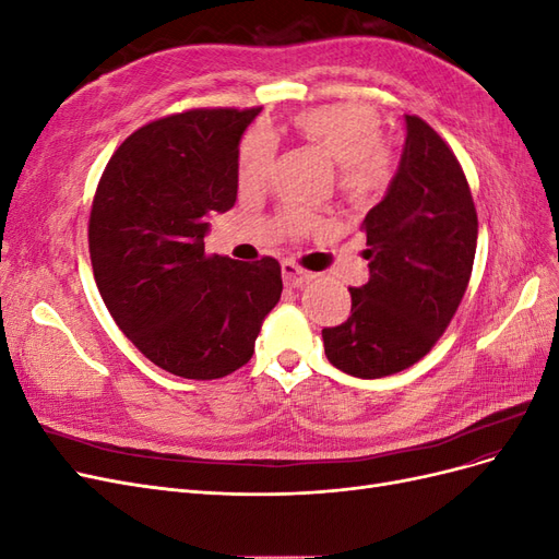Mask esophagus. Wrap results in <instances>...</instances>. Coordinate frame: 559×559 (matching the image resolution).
I'll use <instances>...</instances> for the list:
<instances>
[{
	"label": "esophagus",
	"mask_w": 559,
	"mask_h": 559,
	"mask_svg": "<svg viewBox=\"0 0 559 559\" xmlns=\"http://www.w3.org/2000/svg\"><path fill=\"white\" fill-rule=\"evenodd\" d=\"M282 280H284L286 286H294V289H296V286H302L310 280V273H308V270L294 265V263H282Z\"/></svg>",
	"instance_id": "obj_1"
}]
</instances>
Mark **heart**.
<instances>
[{
  "instance_id": "obj_1",
  "label": "heart",
  "mask_w": 559,
  "mask_h": 559,
  "mask_svg": "<svg viewBox=\"0 0 559 559\" xmlns=\"http://www.w3.org/2000/svg\"><path fill=\"white\" fill-rule=\"evenodd\" d=\"M294 128L337 165V189L352 202H368L384 191L389 181V156L382 148L380 116L354 103L321 105L294 116ZM275 163V140L265 130H251L240 148V183L261 186ZM294 228L308 226V218L292 214Z\"/></svg>"
}]
</instances>
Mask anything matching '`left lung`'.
<instances>
[{
    "mask_svg": "<svg viewBox=\"0 0 559 559\" xmlns=\"http://www.w3.org/2000/svg\"><path fill=\"white\" fill-rule=\"evenodd\" d=\"M368 282L341 326L321 331L326 359L376 380L417 364L448 329L476 259L478 214L452 148L419 116H405L399 170L364 218Z\"/></svg>",
    "mask_w": 559,
    "mask_h": 559,
    "instance_id": "8db88e82",
    "label": "left lung"
}]
</instances>
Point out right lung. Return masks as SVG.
<instances>
[{
  "mask_svg": "<svg viewBox=\"0 0 559 559\" xmlns=\"http://www.w3.org/2000/svg\"><path fill=\"white\" fill-rule=\"evenodd\" d=\"M253 109H191L134 130L97 183L88 247L107 310L167 373L216 380L245 366L282 296L275 259L205 253L210 216L238 198Z\"/></svg>",
  "mask_w": 559,
  "mask_h": 559,
  "instance_id": "obj_1",
  "label": "right lung"
}]
</instances>
